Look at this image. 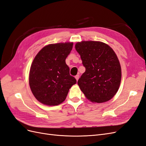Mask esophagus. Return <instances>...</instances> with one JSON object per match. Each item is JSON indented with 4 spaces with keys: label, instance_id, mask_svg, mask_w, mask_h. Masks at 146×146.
Wrapping results in <instances>:
<instances>
[{
    "label": "esophagus",
    "instance_id": "obj_1",
    "mask_svg": "<svg viewBox=\"0 0 146 146\" xmlns=\"http://www.w3.org/2000/svg\"><path fill=\"white\" fill-rule=\"evenodd\" d=\"M75 78H76V80L77 81H78V78H79V75H77V76L75 77Z\"/></svg>",
    "mask_w": 146,
    "mask_h": 146
}]
</instances>
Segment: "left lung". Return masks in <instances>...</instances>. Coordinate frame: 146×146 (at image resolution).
<instances>
[{
  "mask_svg": "<svg viewBox=\"0 0 146 146\" xmlns=\"http://www.w3.org/2000/svg\"><path fill=\"white\" fill-rule=\"evenodd\" d=\"M75 47L86 69L77 82L86 98L96 103L111 99L121 81V68L115 52L100 41L78 42Z\"/></svg>",
  "mask_w": 146,
  "mask_h": 146,
  "instance_id": "obj_1",
  "label": "left lung"
}]
</instances>
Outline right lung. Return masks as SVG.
<instances>
[{"label":"right lung","mask_w":146,"mask_h":146,"mask_svg":"<svg viewBox=\"0 0 146 146\" xmlns=\"http://www.w3.org/2000/svg\"><path fill=\"white\" fill-rule=\"evenodd\" d=\"M72 47L73 42L51 44L35 57L30 69L29 85L39 102L49 106L61 104L77 83L65 61Z\"/></svg>","instance_id":"right-lung-1"}]
</instances>
